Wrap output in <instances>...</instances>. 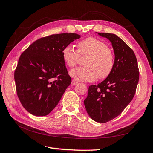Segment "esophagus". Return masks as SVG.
<instances>
[{"label": "esophagus", "mask_w": 153, "mask_h": 153, "mask_svg": "<svg viewBox=\"0 0 153 153\" xmlns=\"http://www.w3.org/2000/svg\"><path fill=\"white\" fill-rule=\"evenodd\" d=\"M77 84V82L75 81V80H72V82H71L72 86H75V85H76Z\"/></svg>", "instance_id": "34e87169"}]
</instances>
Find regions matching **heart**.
<instances>
[{
  "label": "heart",
  "mask_w": 153,
  "mask_h": 153,
  "mask_svg": "<svg viewBox=\"0 0 153 153\" xmlns=\"http://www.w3.org/2000/svg\"><path fill=\"white\" fill-rule=\"evenodd\" d=\"M63 58L69 67H74L85 61L86 67H77L69 71L70 76L77 81L94 82L98 78L104 79L112 72L115 58L112 51L101 40L88 38L77 44V51L68 45L63 48Z\"/></svg>",
  "instance_id": "b5f03b06"
}]
</instances>
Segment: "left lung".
Instances as JSON below:
<instances>
[{
	"instance_id": "left-lung-1",
	"label": "left lung",
	"mask_w": 153,
	"mask_h": 153,
	"mask_svg": "<svg viewBox=\"0 0 153 153\" xmlns=\"http://www.w3.org/2000/svg\"><path fill=\"white\" fill-rule=\"evenodd\" d=\"M97 33L111 42L115 63L107 78L97 86H89L84 103L92 120L106 123L120 115L133 99L139 71L135 54L123 40L114 33Z\"/></svg>"
}]
</instances>
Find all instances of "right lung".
I'll return each mask as SVG.
<instances>
[{
    "label": "right lung",
    "instance_id": "add662e5",
    "mask_svg": "<svg viewBox=\"0 0 153 153\" xmlns=\"http://www.w3.org/2000/svg\"><path fill=\"white\" fill-rule=\"evenodd\" d=\"M81 36L54 34L35 41L21 55L14 78L23 107L35 116L48 115L71 84L63 60V48Z\"/></svg>",
    "mask_w": 153,
    "mask_h": 153
}]
</instances>
